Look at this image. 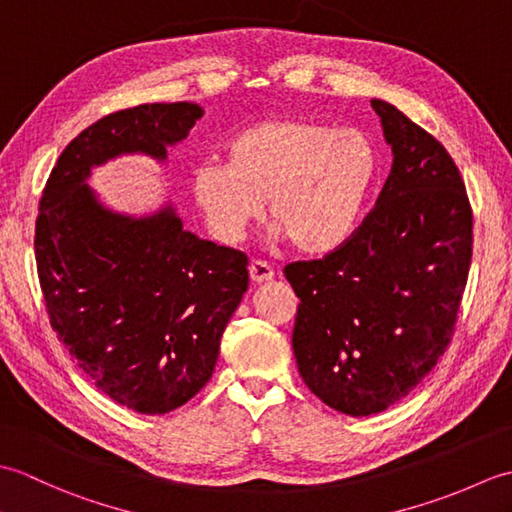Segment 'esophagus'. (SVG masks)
I'll return each mask as SVG.
<instances>
[{"label":"esophagus","instance_id":"obj_1","mask_svg":"<svg viewBox=\"0 0 512 512\" xmlns=\"http://www.w3.org/2000/svg\"><path fill=\"white\" fill-rule=\"evenodd\" d=\"M248 275L253 284H266V281L275 277V270L270 268L266 262H262V259H253L248 266Z\"/></svg>","mask_w":512,"mask_h":512}]
</instances>
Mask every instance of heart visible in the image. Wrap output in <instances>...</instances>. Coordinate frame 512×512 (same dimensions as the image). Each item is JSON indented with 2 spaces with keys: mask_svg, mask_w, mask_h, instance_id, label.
Instances as JSON below:
<instances>
[{
  "mask_svg": "<svg viewBox=\"0 0 512 512\" xmlns=\"http://www.w3.org/2000/svg\"><path fill=\"white\" fill-rule=\"evenodd\" d=\"M226 165L193 171L191 191L211 233L242 242L248 226L268 217L277 237L306 255H328L350 242L378 176V154L358 129H334L306 118H273L235 134Z\"/></svg>",
  "mask_w": 512,
  "mask_h": 512,
  "instance_id": "heart-1",
  "label": "heart"
}]
</instances>
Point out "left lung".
I'll use <instances>...</instances> for the list:
<instances>
[{"label": "left lung", "instance_id": "obj_1", "mask_svg": "<svg viewBox=\"0 0 512 512\" xmlns=\"http://www.w3.org/2000/svg\"><path fill=\"white\" fill-rule=\"evenodd\" d=\"M391 147L376 206L350 242L284 268L299 297L292 350L303 383L347 416L405 398L451 341L473 255V213L449 151L372 99Z\"/></svg>", "mask_w": 512, "mask_h": 512}]
</instances>
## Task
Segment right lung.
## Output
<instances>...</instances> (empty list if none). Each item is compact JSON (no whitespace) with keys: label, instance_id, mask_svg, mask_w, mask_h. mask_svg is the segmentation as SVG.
<instances>
[{"label":"right lung","instance_id":"add662e5","mask_svg":"<svg viewBox=\"0 0 512 512\" xmlns=\"http://www.w3.org/2000/svg\"><path fill=\"white\" fill-rule=\"evenodd\" d=\"M202 114L182 101L101 118L63 149L39 202L35 257L52 330L103 394L147 416L209 383L248 259L184 231L171 204L145 217L105 209L88 178L123 154L167 160Z\"/></svg>","mask_w":512,"mask_h":512}]
</instances>
